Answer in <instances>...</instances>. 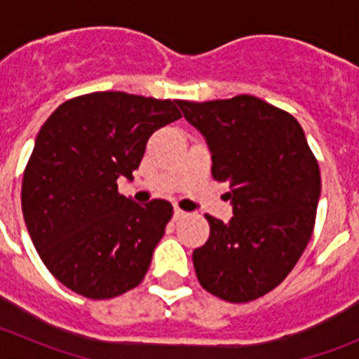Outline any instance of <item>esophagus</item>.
<instances>
[{"mask_svg":"<svg viewBox=\"0 0 359 359\" xmlns=\"http://www.w3.org/2000/svg\"><path fill=\"white\" fill-rule=\"evenodd\" d=\"M183 217H187V212H183L182 208H174V221H180Z\"/></svg>","mask_w":359,"mask_h":359,"instance_id":"1","label":"esophagus"}]
</instances>
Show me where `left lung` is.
<instances>
[{"label": "left lung", "instance_id": "left-lung-1", "mask_svg": "<svg viewBox=\"0 0 359 359\" xmlns=\"http://www.w3.org/2000/svg\"><path fill=\"white\" fill-rule=\"evenodd\" d=\"M207 138L212 176L230 185L233 217L205 215L210 237L192 253L203 290L231 304L252 302L280 284L315 230L320 169L302 126L253 95L177 100Z\"/></svg>", "mask_w": 359, "mask_h": 359}]
</instances>
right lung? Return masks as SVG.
Here are the masks:
<instances>
[{"label":"right lung","mask_w":359,"mask_h":359,"mask_svg":"<svg viewBox=\"0 0 359 359\" xmlns=\"http://www.w3.org/2000/svg\"><path fill=\"white\" fill-rule=\"evenodd\" d=\"M177 118L176 100L95 91L62 102L43 123L21 208L41 261L68 290L106 300L144 280L172 205H138L116 180H133L152 133Z\"/></svg>","instance_id":"right-lung-1"}]
</instances>
